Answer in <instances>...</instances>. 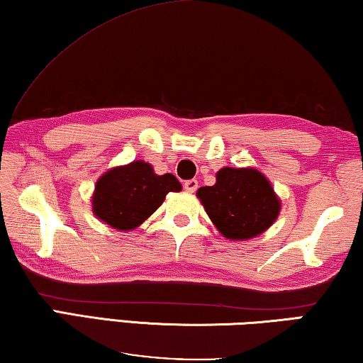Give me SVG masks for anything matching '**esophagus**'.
<instances>
[{"label":"esophagus","mask_w":363,"mask_h":363,"mask_svg":"<svg viewBox=\"0 0 363 363\" xmlns=\"http://www.w3.org/2000/svg\"><path fill=\"white\" fill-rule=\"evenodd\" d=\"M197 187H199V182L195 179H189V181L184 182V189H186L187 192H195V191H197Z\"/></svg>","instance_id":"obj_1"}]
</instances>
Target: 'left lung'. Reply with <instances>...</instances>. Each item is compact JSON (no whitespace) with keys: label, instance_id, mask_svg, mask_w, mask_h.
Here are the masks:
<instances>
[{"label":"left lung","instance_id":"1","mask_svg":"<svg viewBox=\"0 0 363 363\" xmlns=\"http://www.w3.org/2000/svg\"><path fill=\"white\" fill-rule=\"evenodd\" d=\"M210 220L228 239H250L278 218L279 200L272 184L255 169L223 168L215 186L199 189Z\"/></svg>","mask_w":363,"mask_h":363}]
</instances>
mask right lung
Segmentation results:
<instances>
[{
	"instance_id": "add662e5",
	"label": "right lung",
	"mask_w": 363,
	"mask_h": 363,
	"mask_svg": "<svg viewBox=\"0 0 363 363\" xmlns=\"http://www.w3.org/2000/svg\"><path fill=\"white\" fill-rule=\"evenodd\" d=\"M172 174L157 176L143 161L109 169L95 186L94 213L114 229L129 231L147 220L168 192H179Z\"/></svg>"
}]
</instances>
